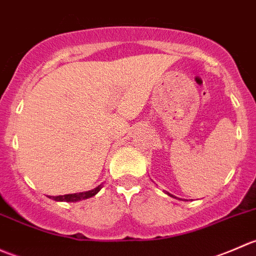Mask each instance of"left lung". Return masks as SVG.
<instances>
[{
    "label": "left lung",
    "instance_id": "obj_1",
    "mask_svg": "<svg viewBox=\"0 0 256 256\" xmlns=\"http://www.w3.org/2000/svg\"><path fill=\"white\" fill-rule=\"evenodd\" d=\"M168 194H170V193H168Z\"/></svg>",
    "mask_w": 256,
    "mask_h": 256
}]
</instances>
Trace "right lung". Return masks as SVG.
I'll return each instance as SVG.
<instances>
[{
  "label": "right lung",
  "instance_id": "obj_1",
  "mask_svg": "<svg viewBox=\"0 0 256 256\" xmlns=\"http://www.w3.org/2000/svg\"><path fill=\"white\" fill-rule=\"evenodd\" d=\"M102 188V184L98 186L96 188L92 190H88V192H82V193H73V194H64V196H56V197H49L54 200H60V202H78V200H86V198L92 197V196L96 194Z\"/></svg>",
  "mask_w": 256,
  "mask_h": 256
}]
</instances>
